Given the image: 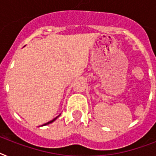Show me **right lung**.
Here are the masks:
<instances>
[{
	"mask_svg": "<svg viewBox=\"0 0 156 156\" xmlns=\"http://www.w3.org/2000/svg\"><path fill=\"white\" fill-rule=\"evenodd\" d=\"M59 116H60V115H59ZM58 116H56V118H54V119H53V120H52V121H48V122H47V123H46V124H44V125H43V126H46V125H48V124H50V123H52V122H53V121H55V120H56V118H57V117H58Z\"/></svg>",
	"mask_w": 156,
	"mask_h": 156,
	"instance_id": "add662e5",
	"label": "right lung"
}]
</instances>
